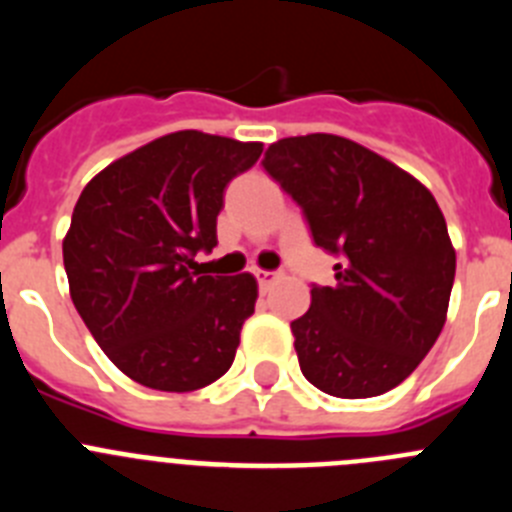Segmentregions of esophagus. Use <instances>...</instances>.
Masks as SVG:
<instances>
[{
    "label": "esophagus",
    "mask_w": 512,
    "mask_h": 512,
    "mask_svg": "<svg viewBox=\"0 0 512 512\" xmlns=\"http://www.w3.org/2000/svg\"><path fill=\"white\" fill-rule=\"evenodd\" d=\"M253 274H256V279H259V287L261 289H266V287H271V284L277 282V271H266V269H256L253 271Z\"/></svg>",
    "instance_id": "34e87169"
}]
</instances>
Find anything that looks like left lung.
<instances>
[{
  "instance_id": "obj_1",
  "label": "left lung",
  "mask_w": 512,
  "mask_h": 512,
  "mask_svg": "<svg viewBox=\"0 0 512 512\" xmlns=\"http://www.w3.org/2000/svg\"><path fill=\"white\" fill-rule=\"evenodd\" d=\"M269 171L336 253L333 287H312L292 323L300 369L333 397L390 392L436 343L456 274V251L428 187L354 140L330 133L271 143Z\"/></svg>"
}]
</instances>
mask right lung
I'll return each instance as SVG.
<instances>
[{"instance_id": "1", "label": "right lung", "mask_w": 512, "mask_h": 512, "mask_svg": "<svg viewBox=\"0 0 512 512\" xmlns=\"http://www.w3.org/2000/svg\"><path fill=\"white\" fill-rule=\"evenodd\" d=\"M261 151L179 130L112 161L81 192L63 238L71 300L133 382L192 392L233 364L259 284L202 274L194 256L217 246L225 187Z\"/></svg>"}]
</instances>
